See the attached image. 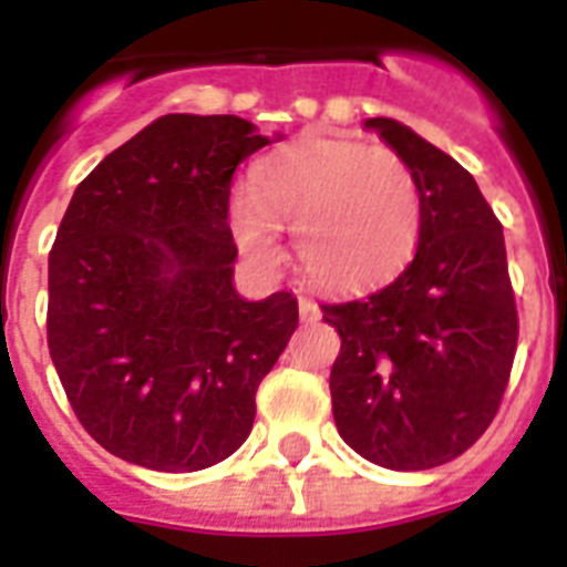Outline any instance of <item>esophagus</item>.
Here are the masks:
<instances>
[{
    "label": "esophagus",
    "mask_w": 567,
    "mask_h": 567,
    "mask_svg": "<svg viewBox=\"0 0 567 567\" xmlns=\"http://www.w3.org/2000/svg\"><path fill=\"white\" fill-rule=\"evenodd\" d=\"M300 318L306 320V323H315V320H320L318 302H311V300H306V297H300Z\"/></svg>",
    "instance_id": "34e87169"
}]
</instances>
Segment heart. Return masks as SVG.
Returning <instances> with one entry per match:
<instances>
[{
  "label": "heart",
  "instance_id": "1",
  "mask_svg": "<svg viewBox=\"0 0 567 567\" xmlns=\"http://www.w3.org/2000/svg\"><path fill=\"white\" fill-rule=\"evenodd\" d=\"M229 223L256 265L282 261L279 229H288L311 282L364 291L412 258L423 196L412 167L391 150L318 137L270 155L258 167L256 190L231 194Z\"/></svg>",
  "mask_w": 567,
  "mask_h": 567
}]
</instances>
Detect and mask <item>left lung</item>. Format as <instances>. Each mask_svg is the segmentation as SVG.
I'll return each instance as SVG.
<instances>
[{
  "label": "left lung",
  "mask_w": 567,
  "mask_h": 567,
  "mask_svg": "<svg viewBox=\"0 0 567 567\" xmlns=\"http://www.w3.org/2000/svg\"><path fill=\"white\" fill-rule=\"evenodd\" d=\"M364 126L417 176L423 226L394 282L320 306L341 336L332 414L368 462L426 471L462 456L494 421L515 362L518 309L503 226L474 176L396 120Z\"/></svg>",
  "instance_id": "8db88e82"
}]
</instances>
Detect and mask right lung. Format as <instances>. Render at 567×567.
<instances>
[{"label":"right lung","instance_id":"obj_1","mask_svg":"<svg viewBox=\"0 0 567 567\" xmlns=\"http://www.w3.org/2000/svg\"><path fill=\"white\" fill-rule=\"evenodd\" d=\"M267 144L231 114H164L87 173L58 226L49 355L87 435L132 465L231 456L297 329L293 293L247 302L231 285V176Z\"/></svg>","mask_w":567,"mask_h":567}]
</instances>
